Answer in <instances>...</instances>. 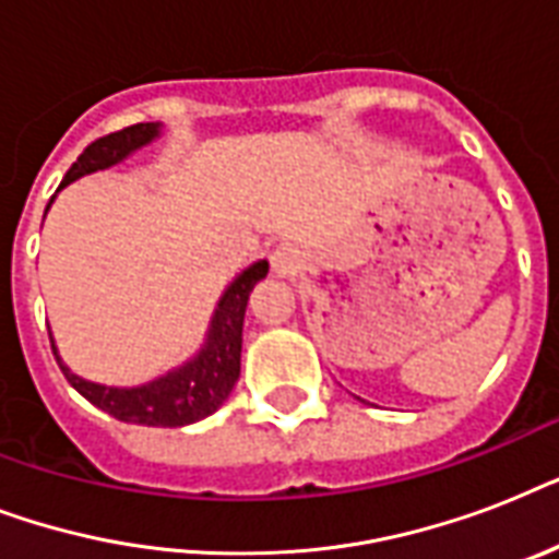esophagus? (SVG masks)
<instances>
[{
  "label": "esophagus",
  "mask_w": 559,
  "mask_h": 559,
  "mask_svg": "<svg viewBox=\"0 0 559 559\" xmlns=\"http://www.w3.org/2000/svg\"><path fill=\"white\" fill-rule=\"evenodd\" d=\"M305 266V252L293 243H281L275 252H272V270L278 275H296L298 270Z\"/></svg>",
  "instance_id": "obj_1"
}]
</instances>
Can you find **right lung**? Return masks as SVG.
<instances>
[{
	"label": "right lung",
	"instance_id": "add662e5",
	"mask_svg": "<svg viewBox=\"0 0 559 559\" xmlns=\"http://www.w3.org/2000/svg\"><path fill=\"white\" fill-rule=\"evenodd\" d=\"M159 135V121L133 124L127 130H118V133L104 135L98 142H92L78 156L72 168L66 170L60 188L72 186L74 179L90 177L95 170L116 168L124 159H130L135 151L156 142ZM266 272H270L266 261H254L252 266H246L219 296L200 350L191 359H186L182 366L170 368L168 373H162L156 380L142 382V385H104V382L83 380L81 373H74L60 359L55 340H51L57 366L66 373V380L72 382V389L81 391L92 406H98L100 412H107L124 424L170 426V429L197 424L202 417L214 415L235 389L237 377H240L246 305H249V293L254 289V284L266 278Z\"/></svg>",
	"mask_w": 559,
	"mask_h": 559
}]
</instances>
